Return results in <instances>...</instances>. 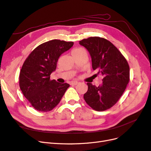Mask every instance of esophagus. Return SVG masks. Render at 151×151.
Wrapping results in <instances>:
<instances>
[{
	"label": "esophagus",
	"instance_id": "esophagus-1",
	"mask_svg": "<svg viewBox=\"0 0 151 151\" xmlns=\"http://www.w3.org/2000/svg\"><path fill=\"white\" fill-rule=\"evenodd\" d=\"M78 83V81H72L71 82V85H77Z\"/></svg>",
	"mask_w": 151,
	"mask_h": 151
}]
</instances>
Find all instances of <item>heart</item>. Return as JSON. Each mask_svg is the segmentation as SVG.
Listing matches in <instances>:
<instances>
[{
	"instance_id": "obj_1",
	"label": "heart",
	"mask_w": 151,
	"mask_h": 151,
	"mask_svg": "<svg viewBox=\"0 0 151 151\" xmlns=\"http://www.w3.org/2000/svg\"><path fill=\"white\" fill-rule=\"evenodd\" d=\"M81 50V48H76V49H75V50H73L72 52H76V51H80V50Z\"/></svg>"
}]
</instances>
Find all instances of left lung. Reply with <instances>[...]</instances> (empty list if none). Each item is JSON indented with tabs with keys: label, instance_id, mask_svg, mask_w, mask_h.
<instances>
[{
	"label": "left lung",
	"instance_id": "left-lung-1",
	"mask_svg": "<svg viewBox=\"0 0 151 151\" xmlns=\"http://www.w3.org/2000/svg\"><path fill=\"white\" fill-rule=\"evenodd\" d=\"M88 51L93 70L104 76L99 86L87 83L83 98L91 109L101 111L110 109L122 95L130 80L128 62L110 41L103 37H90L80 41Z\"/></svg>",
	"mask_w": 151,
	"mask_h": 151
}]
</instances>
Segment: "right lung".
<instances>
[{
    "label": "right lung",
    "instance_id": "1",
    "mask_svg": "<svg viewBox=\"0 0 151 151\" xmlns=\"http://www.w3.org/2000/svg\"><path fill=\"white\" fill-rule=\"evenodd\" d=\"M73 42L52 40L39 45L24 62L19 86L24 96L36 110L47 112L60 103L70 85L50 80L58 58L70 50Z\"/></svg>",
    "mask_w": 151,
    "mask_h": 151
}]
</instances>
